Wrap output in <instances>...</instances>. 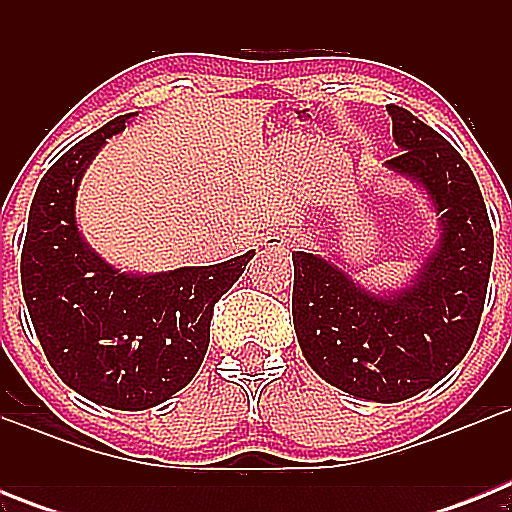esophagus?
Masks as SVG:
<instances>
[{"instance_id":"1","label":"esophagus","mask_w":512,"mask_h":512,"mask_svg":"<svg viewBox=\"0 0 512 512\" xmlns=\"http://www.w3.org/2000/svg\"><path fill=\"white\" fill-rule=\"evenodd\" d=\"M297 243H302V233H297L295 228H284V230H274L264 238V246L271 248V251H289V248H295Z\"/></svg>"}]
</instances>
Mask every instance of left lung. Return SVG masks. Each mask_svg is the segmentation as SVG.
Returning <instances> with one entry per match:
<instances>
[{"instance_id":"1","label":"left lung","mask_w":512,"mask_h":512,"mask_svg":"<svg viewBox=\"0 0 512 512\" xmlns=\"http://www.w3.org/2000/svg\"><path fill=\"white\" fill-rule=\"evenodd\" d=\"M400 156L441 212L443 235L420 277L379 297L320 256L295 251L292 318L307 364L361 400L400 402L441 382L467 356L485 310L492 225L469 164L441 133L397 104L387 107Z\"/></svg>"}]
</instances>
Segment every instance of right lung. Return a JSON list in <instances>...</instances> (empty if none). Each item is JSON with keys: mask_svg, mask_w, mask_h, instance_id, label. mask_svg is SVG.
<instances>
[{"mask_svg": "<svg viewBox=\"0 0 512 512\" xmlns=\"http://www.w3.org/2000/svg\"><path fill=\"white\" fill-rule=\"evenodd\" d=\"M128 117L107 122L45 171L27 217L20 274L53 372L104 408L146 410L192 382L210 343L215 302L238 282L253 251L225 264L133 277L81 241L79 179Z\"/></svg>", "mask_w": 512, "mask_h": 512, "instance_id": "obj_1", "label": "right lung"}]
</instances>
